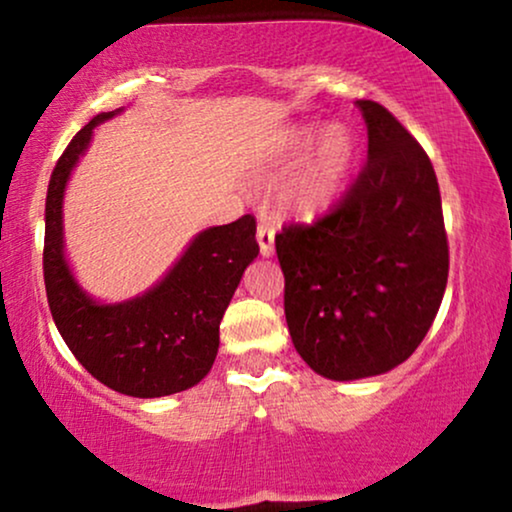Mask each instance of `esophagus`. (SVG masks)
Here are the masks:
<instances>
[{
	"instance_id": "obj_1",
	"label": "esophagus",
	"mask_w": 512,
	"mask_h": 512,
	"mask_svg": "<svg viewBox=\"0 0 512 512\" xmlns=\"http://www.w3.org/2000/svg\"><path fill=\"white\" fill-rule=\"evenodd\" d=\"M256 240L258 247H261V256H272V251H275V230L270 225H258Z\"/></svg>"
}]
</instances>
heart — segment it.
<instances>
[{
    "mask_svg": "<svg viewBox=\"0 0 512 512\" xmlns=\"http://www.w3.org/2000/svg\"><path fill=\"white\" fill-rule=\"evenodd\" d=\"M289 157L303 164L284 190V202L298 216H317L334 204L355 159V141L341 126L320 136L313 129H298L289 138Z\"/></svg>",
    "mask_w": 512,
    "mask_h": 512,
    "instance_id": "b5f03b06",
    "label": "heart"
}]
</instances>
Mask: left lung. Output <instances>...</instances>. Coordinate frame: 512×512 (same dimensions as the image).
<instances>
[{"instance_id":"obj_1","label":"left lung","mask_w":512,"mask_h":512,"mask_svg":"<svg viewBox=\"0 0 512 512\" xmlns=\"http://www.w3.org/2000/svg\"><path fill=\"white\" fill-rule=\"evenodd\" d=\"M369 150L315 223L275 235L294 348L331 381L386 374L426 338L449 275L437 176L426 150L376 101H357Z\"/></svg>"}]
</instances>
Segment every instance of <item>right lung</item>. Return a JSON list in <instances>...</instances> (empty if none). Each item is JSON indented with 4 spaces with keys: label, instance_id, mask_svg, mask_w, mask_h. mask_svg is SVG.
Listing matches in <instances>:
<instances>
[{
    "label": "right lung",
    "instance_id": "obj_1",
    "mask_svg": "<svg viewBox=\"0 0 512 512\" xmlns=\"http://www.w3.org/2000/svg\"><path fill=\"white\" fill-rule=\"evenodd\" d=\"M101 112L77 131L56 162L46 192L44 284L49 308L79 364L103 386L131 397H164L197 386L218 353L223 320L247 265L258 256L256 221L199 232L178 263L143 296L103 305L79 287L63 256V192Z\"/></svg>",
    "mask_w": 512,
    "mask_h": 512
}]
</instances>
